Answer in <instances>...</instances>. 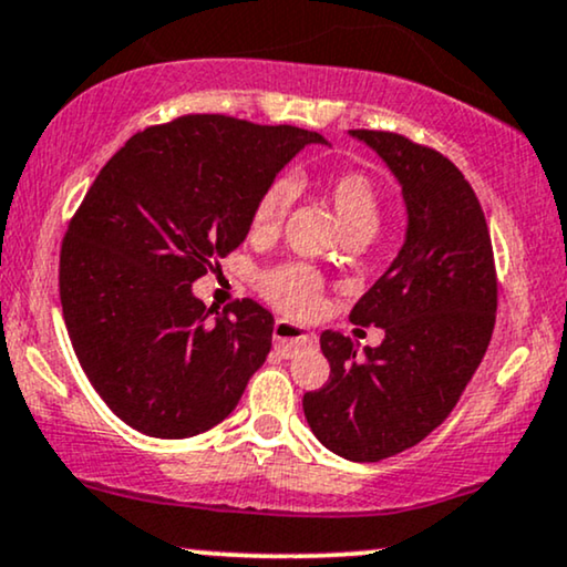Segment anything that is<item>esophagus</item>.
<instances>
[{
    "label": "esophagus",
    "instance_id": "34e87169",
    "mask_svg": "<svg viewBox=\"0 0 567 567\" xmlns=\"http://www.w3.org/2000/svg\"><path fill=\"white\" fill-rule=\"evenodd\" d=\"M317 342V334L306 332L303 327L292 324V321H285V319H277L275 321V346L282 350V355H296L298 350H303L308 346H313Z\"/></svg>",
    "mask_w": 567,
    "mask_h": 567
}]
</instances>
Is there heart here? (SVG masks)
<instances>
[{"label":"heart","instance_id":"b5f03b06","mask_svg":"<svg viewBox=\"0 0 567 567\" xmlns=\"http://www.w3.org/2000/svg\"><path fill=\"white\" fill-rule=\"evenodd\" d=\"M329 204L340 219L342 230L348 238H371L379 230L382 221V198L367 172L361 169H342L329 175L324 185ZM292 204V183L279 177L271 181L261 190L256 200L254 214H250V233L256 238H269L277 235L288 217ZM261 290L271 303L282 308L290 317H311L321 303V290H324V279L317 269L306 267V264H279L271 267L261 277Z\"/></svg>","mask_w":567,"mask_h":567}]
</instances>
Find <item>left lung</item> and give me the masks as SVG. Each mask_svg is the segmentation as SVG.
I'll return each instance as SVG.
<instances>
[{
  "label": "left lung",
  "instance_id": "1",
  "mask_svg": "<svg viewBox=\"0 0 567 567\" xmlns=\"http://www.w3.org/2000/svg\"><path fill=\"white\" fill-rule=\"evenodd\" d=\"M395 172L408 206L398 259L350 311L384 329L358 355L350 337L321 332L329 379L303 395L317 440L340 457L377 463L426 440L453 413L489 348L497 269L474 188L447 156L400 133L350 131Z\"/></svg>",
  "mask_w": 567,
  "mask_h": 567
}]
</instances>
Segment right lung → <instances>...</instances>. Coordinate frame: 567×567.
<instances>
[{
    "mask_svg": "<svg viewBox=\"0 0 567 567\" xmlns=\"http://www.w3.org/2000/svg\"><path fill=\"white\" fill-rule=\"evenodd\" d=\"M306 143L296 125L183 114L135 133L70 219L60 300L81 367L114 415L162 440L227 419L267 361L256 300L212 318L190 285L246 240L261 190Z\"/></svg>",
    "mask_w": 567,
    "mask_h": 567,
    "instance_id": "1",
    "label": "right lung"
}]
</instances>
